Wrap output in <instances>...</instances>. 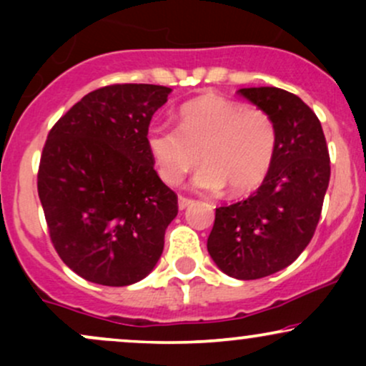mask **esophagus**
<instances>
[{
    "mask_svg": "<svg viewBox=\"0 0 366 366\" xmlns=\"http://www.w3.org/2000/svg\"><path fill=\"white\" fill-rule=\"evenodd\" d=\"M189 204H192V199L186 196H179V209H186Z\"/></svg>",
    "mask_w": 366,
    "mask_h": 366,
    "instance_id": "34e87169",
    "label": "esophagus"
}]
</instances>
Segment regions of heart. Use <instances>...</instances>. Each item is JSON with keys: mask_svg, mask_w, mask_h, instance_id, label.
Returning <instances> with one entry per match:
<instances>
[{"mask_svg": "<svg viewBox=\"0 0 366 366\" xmlns=\"http://www.w3.org/2000/svg\"><path fill=\"white\" fill-rule=\"evenodd\" d=\"M146 146L169 186H179L203 159L207 167L196 174V189L218 192L227 186L230 194L241 196L254 191L270 172L277 130L259 108L207 94L180 108L179 129L149 127Z\"/></svg>", "mask_w": 366, "mask_h": 366, "instance_id": "heart-1", "label": "heart"}]
</instances>
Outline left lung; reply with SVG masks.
<instances>
[{
  "mask_svg": "<svg viewBox=\"0 0 366 366\" xmlns=\"http://www.w3.org/2000/svg\"><path fill=\"white\" fill-rule=\"evenodd\" d=\"M274 120L275 157L247 199L220 207L208 253L224 274L254 280L289 267L312 241L330 180L325 136L312 108L279 87L239 89Z\"/></svg>",
  "mask_w": 366,
  "mask_h": 366,
  "instance_id": "8db88e82",
  "label": "left lung"
}]
</instances>
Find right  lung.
<instances>
[{"label":"right lung","instance_id":"add662e5","mask_svg":"<svg viewBox=\"0 0 366 366\" xmlns=\"http://www.w3.org/2000/svg\"><path fill=\"white\" fill-rule=\"evenodd\" d=\"M170 87L115 84L86 94L54 124L37 174L49 237L89 282L124 287L157 267L177 194L153 169L149 122Z\"/></svg>","mask_w":366,"mask_h":366}]
</instances>
